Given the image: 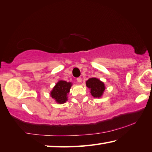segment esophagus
<instances>
[{
  "label": "esophagus",
  "mask_w": 152,
  "mask_h": 152,
  "mask_svg": "<svg viewBox=\"0 0 152 152\" xmlns=\"http://www.w3.org/2000/svg\"><path fill=\"white\" fill-rule=\"evenodd\" d=\"M76 80H77V82H79V83H80V82H82V78L81 77H78V78H77Z\"/></svg>",
  "instance_id": "1"
}]
</instances>
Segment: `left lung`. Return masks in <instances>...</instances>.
I'll return each mask as SVG.
<instances>
[{"label":"left lung","mask_w":152,"mask_h":152,"mask_svg":"<svg viewBox=\"0 0 152 152\" xmlns=\"http://www.w3.org/2000/svg\"><path fill=\"white\" fill-rule=\"evenodd\" d=\"M86 86L91 89V93L92 96L94 98H100L102 96L105 90L103 82L96 78H91L86 82Z\"/></svg>","instance_id":"obj_1"}]
</instances>
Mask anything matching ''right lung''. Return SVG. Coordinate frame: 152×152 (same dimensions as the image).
Returning <instances> with one entry per match:
<instances>
[{"label": "right lung", "mask_w": 152, "mask_h": 152, "mask_svg": "<svg viewBox=\"0 0 152 152\" xmlns=\"http://www.w3.org/2000/svg\"><path fill=\"white\" fill-rule=\"evenodd\" d=\"M72 84L71 82H67L64 80H60L56 83L52 91L50 92V96L56 100V102L63 104L68 100L67 95L70 92Z\"/></svg>", "instance_id": "right-lung-1"}]
</instances>
